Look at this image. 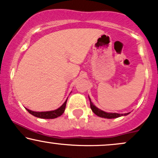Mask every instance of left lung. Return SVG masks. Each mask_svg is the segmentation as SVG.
Segmentation results:
<instances>
[{
  "instance_id": "obj_1",
  "label": "left lung",
  "mask_w": 158,
  "mask_h": 158,
  "mask_svg": "<svg viewBox=\"0 0 158 158\" xmlns=\"http://www.w3.org/2000/svg\"><path fill=\"white\" fill-rule=\"evenodd\" d=\"M88 98H89V97H88ZM89 100H90V106H91V110H92V112L95 114V115H97L100 118H116L121 117V116H123V115H127L128 114H130V112H128V113H124V114H119V113H113V112H104V111L98 109L96 106L94 105L90 98H89Z\"/></svg>"
}]
</instances>
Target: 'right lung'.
I'll use <instances>...</instances> for the list:
<instances>
[{
    "label": "right lung",
    "mask_w": 158,
    "mask_h": 158,
    "mask_svg": "<svg viewBox=\"0 0 158 158\" xmlns=\"http://www.w3.org/2000/svg\"><path fill=\"white\" fill-rule=\"evenodd\" d=\"M67 100L63 103V105L61 106H60L59 108L55 110L52 111H46V112H34V111L30 110L28 109L25 108L26 110L29 112V113L31 114L32 115L35 116V117L40 118H45V119H53L55 118L59 117L62 115V114L64 112L66 104H67Z\"/></svg>",
    "instance_id": "right-lung-1"
}]
</instances>
